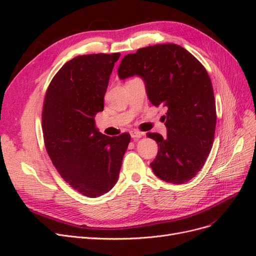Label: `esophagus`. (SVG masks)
I'll return each instance as SVG.
<instances>
[{
  "label": "esophagus",
  "instance_id": "1",
  "mask_svg": "<svg viewBox=\"0 0 256 256\" xmlns=\"http://www.w3.org/2000/svg\"><path fill=\"white\" fill-rule=\"evenodd\" d=\"M130 136H131V138H140L143 136V134L141 132V131L132 130V131H130Z\"/></svg>",
  "mask_w": 256,
  "mask_h": 256
}]
</instances>
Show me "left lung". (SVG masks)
Here are the masks:
<instances>
[{
	"label": "left lung",
	"instance_id": "1",
	"mask_svg": "<svg viewBox=\"0 0 256 256\" xmlns=\"http://www.w3.org/2000/svg\"><path fill=\"white\" fill-rule=\"evenodd\" d=\"M136 74L144 80L150 102L168 110L166 136L146 134L158 144L152 172L168 182L190 180L205 164L216 130V102L205 67L180 46L162 44L124 56L120 78Z\"/></svg>",
	"mask_w": 256,
	"mask_h": 256
}]
</instances>
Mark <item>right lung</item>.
Returning a JSON list of instances; mask_svg holds the SVG:
<instances>
[{"label": "right lung", "mask_w": 256, "mask_h": 256, "mask_svg": "<svg viewBox=\"0 0 256 256\" xmlns=\"http://www.w3.org/2000/svg\"><path fill=\"white\" fill-rule=\"evenodd\" d=\"M120 53L76 56L50 82L42 108L46 150L63 180L83 196L97 198L118 182L130 134L108 136L95 127Z\"/></svg>", "instance_id": "add662e5"}]
</instances>
